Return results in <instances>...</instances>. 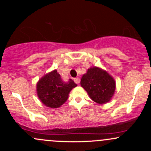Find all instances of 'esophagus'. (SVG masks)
Returning a JSON list of instances; mask_svg holds the SVG:
<instances>
[{"instance_id":"34e87169","label":"esophagus","mask_w":151,"mask_h":151,"mask_svg":"<svg viewBox=\"0 0 151 151\" xmlns=\"http://www.w3.org/2000/svg\"><path fill=\"white\" fill-rule=\"evenodd\" d=\"M74 82L76 83V84H79V82H80V79H79V77H77V78H75V79H74Z\"/></svg>"}]
</instances>
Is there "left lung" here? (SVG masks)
I'll list each match as a JSON object with an SVG mask.
<instances>
[{
    "mask_svg": "<svg viewBox=\"0 0 151 151\" xmlns=\"http://www.w3.org/2000/svg\"><path fill=\"white\" fill-rule=\"evenodd\" d=\"M80 84L90 99L98 104H105L111 100L116 90V81L106 71L91 67L81 77Z\"/></svg>",
    "mask_w": 151,
    "mask_h": 151,
    "instance_id": "1",
    "label": "left lung"
}]
</instances>
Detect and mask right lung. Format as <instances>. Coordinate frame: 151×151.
Listing matches in <instances>:
<instances>
[{
	"instance_id": "obj_1",
	"label": "right lung",
	"mask_w": 151,
	"mask_h": 151,
	"mask_svg": "<svg viewBox=\"0 0 151 151\" xmlns=\"http://www.w3.org/2000/svg\"><path fill=\"white\" fill-rule=\"evenodd\" d=\"M77 86L71 79L64 81L57 70H54L39 79L36 91L43 104L49 108L56 109L65 103L71 90Z\"/></svg>"
}]
</instances>
